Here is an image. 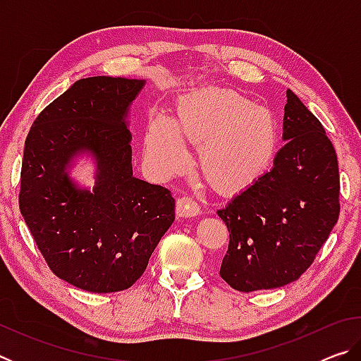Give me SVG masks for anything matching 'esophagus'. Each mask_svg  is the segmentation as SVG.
<instances>
[{
	"mask_svg": "<svg viewBox=\"0 0 361 361\" xmlns=\"http://www.w3.org/2000/svg\"><path fill=\"white\" fill-rule=\"evenodd\" d=\"M200 213L199 205L189 197H181L176 200V216L180 218H191L197 216Z\"/></svg>",
	"mask_w": 361,
	"mask_h": 361,
	"instance_id": "34e87169",
	"label": "esophagus"
}]
</instances>
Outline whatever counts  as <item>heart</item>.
<instances>
[{"label":"heart","mask_w":361,"mask_h":361,"mask_svg":"<svg viewBox=\"0 0 361 361\" xmlns=\"http://www.w3.org/2000/svg\"><path fill=\"white\" fill-rule=\"evenodd\" d=\"M185 138L199 143L207 176L216 188L235 192L267 172L277 152L274 114L234 90H200L183 100L176 122L167 114L151 118L145 133L146 164L161 178L185 169Z\"/></svg>","instance_id":"1"}]
</instances>
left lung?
Instances as JSON below:
<instances>
[{"mask_svg": "<svg viewBox=\"0 0 361 361\" xmlns=\"http://www.w3.org/2000/svg\"><path fill=\"white\" fill-rule=\"evenodd\" d=\"M283 142L271 172L218 216L229 247L219 276L237 291L280 288L307 271L339 218V169L320 121L288 89Z\"/></svg>", "mask_w": 361, "mask_h": 361, "instance_id": "8db88e82", "label": "left lung"}]
</instances>
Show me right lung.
<instances>
[{"label":"right lung","instance_id":"1","mask_svg":"<svg viewBox=\"0 0 361 361\" xmlns=\"http://www.w3.org/2000/svg\"><path fill=\"white\" fill-rule=\"evenodd\" d=\"M142 79H79L35 119L25 140L19 207L47 266L92 293L130 288L175 219L169 189L135 178L127 114ZM96 161L94 190L68 169Z\"/></svg>","mask_w":361,"mask_h":361}]
</instances>
